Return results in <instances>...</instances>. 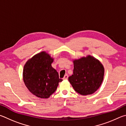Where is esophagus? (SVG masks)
Returning a JSON list of instances; mask_svg holds the SVG:
<instances>
[{"instance_id": "1", "label": "esophagus", "mask_w": 126, "mask_h": 126, "mask_svg": "<svg viewBox=\"0 0 126 126\" xmlns=\"http://www.w3.org/2000/svg\"><path fill=\"white\" fill-rule=\"evenodd\" d=\"M68 77H69V76H68V75H67V74L65 75L64 76V77H63V80H65V79H68Z\"/></svg>"}]
</instances>
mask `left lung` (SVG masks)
<instances>
[{
    "mask_svg": "<svg viewBox=\"0 0 126 126\" xmlns=\"http://www.w3.org/2000/svg\"><path fill=\"white\" fill-rule=\"evenodd\" d=\"M73 62V75L69 77V81L75 91L83 96L94 94L103 81V66L100 61L90 55Z\"/></svg>",
    "mask_w": 126,
    "mask_h": 126,
    "instance_id": "8db88e82",
    "label": "left lung"
}]
</instances>
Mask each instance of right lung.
I'll use <instances>...</instances> for the list:
<instances>
[{
	"mask_svg": "<svg viewBox=\"0 0 126 126\" xmlns=\"http://www.w3.org/2000/svg\"><path fill=\"white\" fill-rule=\"evenodd\" d=\"M53 61L54 59L47 53L42 51L34 55L24 65V82L31 93L37 97L48 98L63 81L52 67Z\"/></svg>",
	"mask_w": 126,
	"mask_h": 126,
	"instance_id": "add662e5",
	"label": "right lung"
}]
</instances>
